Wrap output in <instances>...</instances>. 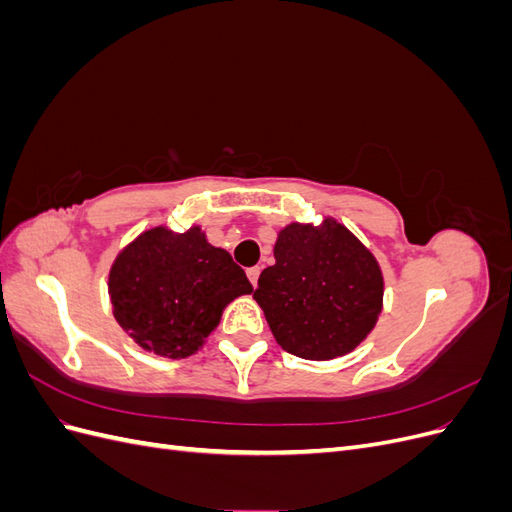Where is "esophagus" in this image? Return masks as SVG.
<instances>
[{"mask_svg": "<svg viewBox=\"0 0 512 512\" xmlns=\"http://www.w3.org/2000/svg\"><path fill=\"white\" fill-rule=\"evenodd\" d=\"M258 275H260V267L247 269V277H250V282H252V286H254V288H256V284H258Z\"/></svg>", "mask_w": 512, "mask_h": 512, "instance_id": "34e87169", "label": "esophagus"}]
</instances>
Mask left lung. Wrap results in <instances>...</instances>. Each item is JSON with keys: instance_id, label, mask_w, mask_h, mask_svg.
<instances>
[{"instance_id": "obj_1", "label": "left lung", "mask_w": 512, "mask_h": 512, "mask_svg": "<svg viewBox=\"0 0 512 512\" xmlns=\"http://www.w3.org/2000/svg\"><path fill=\"white\" fill-rule=\"evenodd\" d=\"M275 265L258 277L254 299L286 352L307 361L348 354L382 309L376 258L335 220L290 224L275 243Z\"/></svg>"}]
</instances>
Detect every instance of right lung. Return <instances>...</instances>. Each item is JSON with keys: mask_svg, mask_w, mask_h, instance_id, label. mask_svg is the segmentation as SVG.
I'll use <instances>...</instances> for the list:
<instances>
[{"mask_svg": "<svg viewBox=\"0 0 512 512\" xmlns=\"http://www.w3.org/2000/svg\"><path fill=\"white\" fill-rule=\"evenodd\" d=\"M252 284L198 226L183 235L151 228L123 250L108 275L113 314L138 346L183 359L203 346L222 309Z\"/></svg>", "mask_w": 512, "mask_h": 512, "instance_id": "obj_1", "label": "right lung"}]
</instances>
